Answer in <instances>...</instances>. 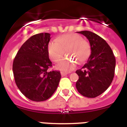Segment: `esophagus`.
Returning a JSON list of instances; mask_svg holds the SVG:
<instances>
[{
  "label": "esophagus",
  "mask_w": 127,
  "mask_h": 127,
  "mask_svg": "<svg viewBox=\"0 0 127 127\" xmlns=\"http://www.w3.org/2000/svg\"><path fill=\"white\" fill-rule=\"evenodd\" d=\"M61 74L62 76H65L67 75L68 73H66V72H61Z\"/></svg>",
  "instance_id": "obj_1"
}]
</instances>
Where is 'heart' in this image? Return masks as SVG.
Listing matches in <instances>:
<instances>
[{
  "instance_id": "obj_1",
  "label": "heart",
  "mask_w": 127,
  "mask_h": 127,
  "mask_svg": "<svg viewBox=\"0 0 127 127\" xmlns=\"http://www.w3.org/2000/svg\"><path fill=\"white\" fill-rule=\"evenodd\" d=\"M70 57L82 63L90 55V46L81 36L75 33H66L60 35L56 41H52L47 45V53L51 61L57 63L63 57L64 51ZM76 66V62L70 58L64 59L57 68L63 71H70Z\"/></svg>"
}]
</instances>
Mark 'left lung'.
I'll use <instances>...</instances> for the list:
<instances>
[{"mask_svg":"<svg viewBox=\"0 0 127 127\" xmlns=\"http://www.w3.org/2000/svg\"><path fill=\"white\" fill-rule=\"evenodd\" d=\"M87 37L91 55L82 69L77 70L79 78L76 83L78 92L87 97H95L103 93L114 77L115 57L107 42L90 31L78 32Z\"/></svg>","mask_w":127,"mask_h":127,"instance_id":"left-lung-1","label":"left lung"}]
</instances>
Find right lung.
<instances>
[{"label": "right lung", "mask_w": 127, "mask_h": 127, "mask_svg": "<svg viewBox=\"0 0 127 127\" xmlns=\"http://www.w3.org/2000/svg\"><path fill=\"white\" fill-rule=\"evenodd\" d=\"M51 35L41 33L33 35L23 44L13 62L15 82L25 96L33 101L49 98L58 87L59 71H48L52 66L47 53Z\"/></svg>", "instance_id": "add662e5"}]
</instances>
